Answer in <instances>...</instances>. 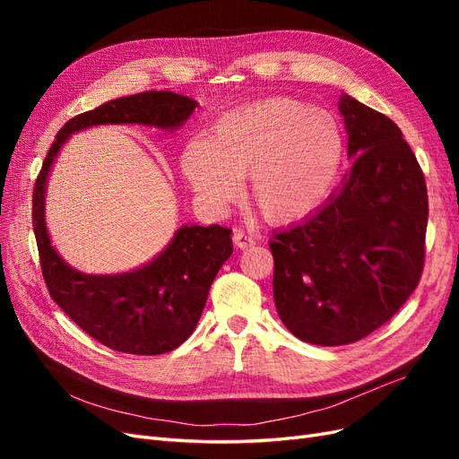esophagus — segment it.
<instances>
[{"instance_id":"obj_1","label":"esophagus","mask_w":459,"mask_h":459,"mask_svg":"<svg viewBox=\"0 0 459 459\" xmlns=\"http://www.w3.org/2000/svg\"><path fill=\"white\" fill-rule=\"evenodd\" d=\"M233 243H235V247L247 248V247H251L255 243V238H253V235L245 233L243 230H235L233 231Z\"/></svg>"}]
</instances>
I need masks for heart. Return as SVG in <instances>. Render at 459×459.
<instances>
[{"label":"heart","mask_w":459,"mask_h":459,"mask_svg":"<svg viewBox=\"0 0 459 459\" xmlns=\"http://www.w3.org/2000/svg\"><path fill=\"white\" fill-rule=\"evenodd\" d=\"M342 152L341 126L327 110L290 97H268L226 110L212 135L189 137L179 169L208 211L224 212L238 201L248 174L260 214L293 221L327 197Z\"/></svg>","instance_id":"obj_1"}]
</instances>
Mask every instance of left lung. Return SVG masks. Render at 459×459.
I'll list each match as a JSON object with an SVG mask.
<instances>
[{"label":"left lung","mask_w":459,"mask_h":459,"mask_svg":"<svg viewBox=\"0 0 459 459\" xmlns=\"http://www.w3.org/2000/svg\"><path fill=\"white\" fill-rule=\"evenodd\" d=\"M351 170L310 216L273 231V300L304 342L339 346L391 319L418 287L427 186L396 124L341 93Z\"/></svg>","instance_id":"left-lung-1"}]
</instances>
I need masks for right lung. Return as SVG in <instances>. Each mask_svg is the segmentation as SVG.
Wrapping results in <instances>:
<instances>
[{"instance_id":"obj_1","label":"right lung","mask_w":459,"mask_h":459,"mask_svg":"<svg viewBox=\"0 0 459 459\" xmlns=\"http://www.w3.org/2000/svg\"><path fill=\"white\" fill-rule=\"evenodd\" d=\"M199 103L174 91H143L107 101L68 120L41 164L32 197V226L51 299L108 349L155 356L178 349L195 331L218 270L231 253V230L184 224L159 255L122 273H84L57 253L46 221L53 164L76 132L93 126H145L176 132Z\"/></svg>"}]
</instances>
